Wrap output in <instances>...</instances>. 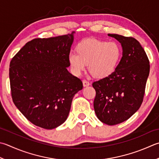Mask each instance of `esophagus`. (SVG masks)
Listing matches in <instances>:
<instances>
[{"instance_id": "1", "label": "esophagus", "mask_w": 159, "mask_h": 159, "mask_svg": "<svg viewBox=\"0 0 159 159\" xmlns=\"http://www.w3.org/2000/svg\"><path fill=\"white\" fill-rule=\"evenodd\" d=\"M83 86H84V87L88 86V85H90V83H89V82L88 81V80H85V79H84V80H83Z\"/></svg>"}]
</instances>
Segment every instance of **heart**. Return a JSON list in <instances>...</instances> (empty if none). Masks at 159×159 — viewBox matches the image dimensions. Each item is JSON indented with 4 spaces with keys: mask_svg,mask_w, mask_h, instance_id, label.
I'll use <instances>...</instances> for the list:
<instances>
[{
    "mask_svg": "<svg viewBox=\"0 0 159 159\" xmlns=\"http://www.w3.org/2000/svg\"><path fill=\"white\" fill-rule=\"evenodd\" d=\"M121 49L115 42L87 39L80 42L76 51H71L68 60L73 72L79 75L88 64L89 71L96 78L107 76L116 69Z\"/></svg>",
    "mask_w": 159,
    "mask_h": 159,
    "instance_id": "1",
    "label": "heart"
}]
</instances>
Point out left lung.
<instances>
[{"mask_svg": "<svg viewBox=\"0 0 159 159\" xmlns=\"http://www.w3.org/2000/svg\"><path fill=\"white\" fill-rule=\"evenodd\" d=\"M121 43L123 57L108 76L92 83L96 90L94 108L98 119L114 125L129 119L143 101L150 61L137 40L109 34Z\"/></svg>", "mask_w": 159, "mask_h": 159, "instance_id": "1", "label": "left lung"}]
</instances>
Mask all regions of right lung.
<instances>
[{
	"label": "right lung",
	"instance_id": "1",
	"mask_svg": "<svg viewBox=\"0 0 159 159\" xmlns=\"http://www.w3.org/2000/svg\"><path fill=\"white\" fill-rule=\"evenodd\" d=\"M73 33L30 40L9 64L14 105L28 120L42 128L63 124L74 94L83 89L80 79L67 70Z\"/></svg>",
	"mask_w": 159,
	"mask_h": 159
}]
</instances>
